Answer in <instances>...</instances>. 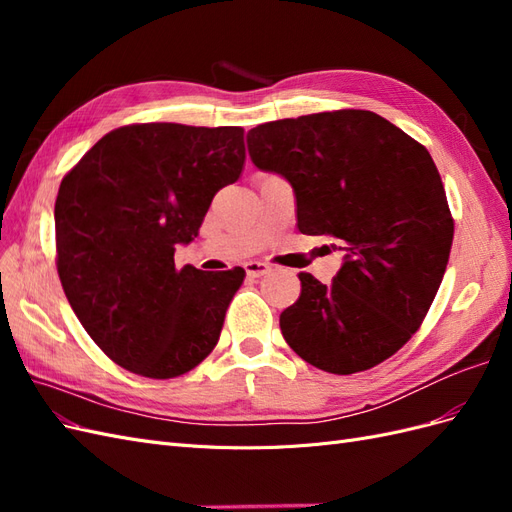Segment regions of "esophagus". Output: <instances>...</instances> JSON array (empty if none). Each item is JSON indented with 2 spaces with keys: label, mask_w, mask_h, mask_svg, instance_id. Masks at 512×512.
I'll list each match as a JSON object with an SVG mask.
<instances>
[{
  "label": "esophagus",
  "mask_w": 512,
  "mask_h": 512,
  "mask_svg": "<svg viewBox=\"0 0 512 512\" xmlns=\"http://www.w3.org/2000/svg\"><path fill=\"white\" fill-rule=\"evenodd\" d=\"M271 271V267L267 265V262H258V260H252V262H247L245 265V273H247V277H262V275H267Z\"/></svg>",
  "instance_id": "esophagus-1"
}]
</instances>
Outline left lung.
Returning <instances> with one entry per match:
<instances>
[{"label": "left lung", "mask_w": 512, "mask_h": 512, "mask_svg": "<svg viewBox=\"0 0 512 512\" xmlns=\"http://www.w3.org/2000/svg\"><path fill=\"white\" fill-rule=\"evenodd\" d=\"M247 151L292 185L303 235H329L346 252L329 286L299 273V299L280 316L286 344L337 376L389 359L425 320L453 245L429 151L356 108L262 123Z\"/></svg>", "instance_id": "8db88e82"}]
</instances>
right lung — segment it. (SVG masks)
Returning <instances> with one entry per match:
<instances>
[{"mask_svg":"<svg viewBox=\"0 0 512 512\" xmlns=\"http://www.w3.org/2000/svg\"><path fill=\"white\" fill-rule=\"evenodd\" d=\"M243 162V128L132 123L102 136L61 179V286L89 337L132 374L183 376L218 344L245 271L177 269L175 245L198 237Z\"/></svg>","mask_w":512,"mask_h":512,"instance_id":"obj_1","label":"right lung"}]
</instances>
